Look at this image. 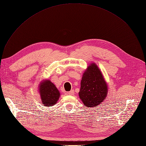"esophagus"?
I'll return each instance as SVG.
<instances>
[{"mask_svg": "<svg viewBox=\"0 0 146 146\" xmlns=\"http://www.w3.org/2000/svg\"><path fill=\"white\" fill-rule=\"evenodd\" d=\"M74 91L73 90H72L71 91H69L68 92L67 94L68 95H70V96H73L74 94Z\"/></svg>", "mask_w": 146, "mask_h": 146, "instance_id": "esophagus-1", "label": "esophagus"}]
</instances>
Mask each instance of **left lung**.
Returning <instances> with one entry per match:
<instances>
[{"label": "left lung", "instance_id": "obj_1", "mask_svg": "<svg viewBox=\"0 0 146 146\" xmlns=\"http://www.w3.org/2000/svg\"><path fill=\"white\" fill-rule=\"evenodd\" d=\"M108 85L95 63H91L84 70L81 80L78 96L84 107H96L102 102L108 95Z\"/></svg>", "mask_w": 146, "mask_h": 146}]
</instances>
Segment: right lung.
I'll list each match as a JSON object with an SVG mask.
<instances>
[{"mask_svg": "<svg viewBox=\"0 0 146 146\" xmlns=\"http://www.w3.org/2000/svg\"><path fill=\"white\" fill-rule=\"evenodd\" d=\"M38 92L42 104L45 107L55 105L60 96V92L55 85L47 79H43L39 83Z\"/></svg>", "mask_w": 146, "mask_h": 146, "instance_id": "add662e5", "label": "right lung"}]
</instances>
